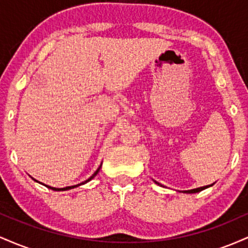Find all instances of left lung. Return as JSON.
I'll list each match as a JSON object with an SVG mask.
<instances>
[{
    "label": "left lung",
    "instance_id": "obj_1",
    "mask_svg": "<svg viewBox=\"0 0 248 248\" xmlns=\"http://www.w3.org/2000/svg\"><path fill=\"white\" fill-rule=\"evenodd\" d=\"M157 184H158V186H160V183H157ZM206 187H209V186H201V187H197V189L187 190V191H184V192H186V193H196V192H199V191H202V190L206 189Z\"/></svg>",
    "mask_w": 248,
    "mask_h": 248
}]
</instances>
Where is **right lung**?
Segmentation results:
<instances>
[{
	"label": "right lung",
	"instance_id": "add662e5",
	"mask_svg": "<svg viewBox=\"0 0 248 248\" xmlns=\"http://www.w3.org/2000/svg\"><path fill=\"white\" fill-rule=\"evenodd\" d=\"M99 170H100V167L98 168V170H96V171H95L94 173H93V175L91 176L90 178L86 179V181H85V182H82V183H80V184H77V186H66V187H61V189H58V187H52V186H47V187H49V189H52V190H55V191H65V190H70V189H73V187H77V186H81V184H85V183H87V182H90L91 179H92L93 177H94V176L96 175V173L99 172ZM35 181H36V179H35Z\"/></svg>",
	"mask_w": 248,
	"mask_h": 248
}]
</instances>
